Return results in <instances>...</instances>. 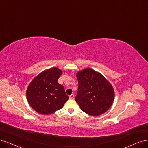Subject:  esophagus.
<instances>
[{
	"instance_id": "esophagus-1",
	"label": "esophagus",
	"mask_w": 148,
	"mask_h": 148,
	"mask_svg": "<svg viewBox=\"0 0 148 148\" xmlns=\"http://www.w3.org/2000/svg\"><path fill=\"white\" fill-rule=\"evenodd\" d=\"M69 98H70V99H73L74 98V95L73 94L70 95L69 96Z\"/></svg>"
}]
</instances>
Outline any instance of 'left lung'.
Here are the masks:
<instances>
[{"instance_id": "left-lung-1", "label": "left lung", "mask_w": 148, "mask_h": 148, "mask_svg": "<svg viewBox=\"0 0 148 148\" xmlns=\"http://www.w3.org/2000/svg\"><path fill=\"white\" fill-rule=\"evenodd\" d=\"M78 89L75 101L81 109L92 116L101 115L111 106L114 99V88L104 76L87 68L76 74Z\"/></svg>"}]
</instances>
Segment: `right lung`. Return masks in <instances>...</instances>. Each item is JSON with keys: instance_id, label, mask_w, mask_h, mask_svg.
<instances>
[{"instance_id": "1", "label": "right lung", "mask_w": 148, "mask_h": 148, "mask_svg": "<svg viewBox=\"0 0 148 148\" xmlns=\"http://www.w3.org/2000/svg\"><path fill=\"white\" fill-rule=\"evenodd\" d=\"M62 70L53 67L38 75L29 84L27 98L38 113L49 115L61 109L68 99L64 87L58 82Z\"/></svg>"}]
</instances>
